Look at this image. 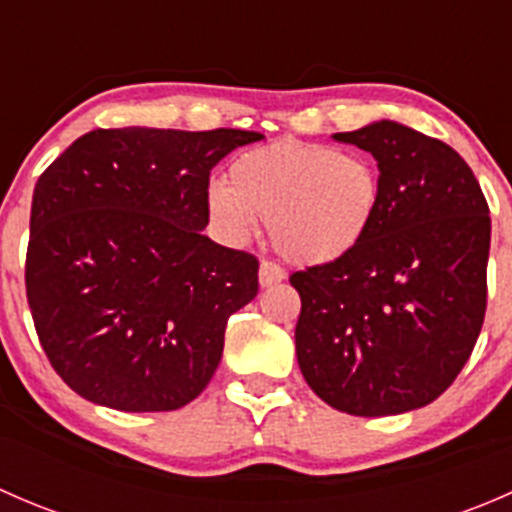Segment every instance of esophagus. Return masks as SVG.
<instances>
[{
	"mask_svg": "<svg viewBox=\"0 0 512 512\" xmlns=\"http://www.w3.org/2000/svg\"><path fill=\"white\" fill-rule=\"evenodd\" d=\"M257 277H260V285L262 287H272V285H277V282L285 280V270H282V267L277 265V262L262 260Z\"/></svg>",
	"mask_w": 512,
	"mask_h": 512,
	"instance_id": "34e87169",
	"label": "esophagus"
}]
</instances>
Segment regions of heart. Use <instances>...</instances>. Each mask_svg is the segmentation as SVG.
Wrapping results in <instances>:
<instances>
[{
  "label": "heart",
  "mask_w": 512,
  "mask_h": 512,
  "mask_svg": "<svg viewBox=\"0 0 512 512\" xmlns=\"http://www.w3.org/2000/svg\"><path fill=\"white\" fill-rule=\"evenodd\" d=\"M208 208L227 235L247 237L255 220H267L280 255L324 265L349 255L371 230L381 173L361 153L285 138L232 160L227 185L210 188Z\"/></svg>",
  "instance_id": "1"
}]
</instances>
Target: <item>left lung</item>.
I'll use <instances>...</instances> for the list:
<instances>
[{"instance_id":"8db88e82","label":"left lung","mask_w":512,"mask_h":512,"mask_svg":"<svg viewBox=\"0 0 512 512\" xmlns=\"http://www.w3.org/2000/svg\"><path fill=\"white\" fill-rule=\"evenodd\" d=\"M337 141L379 163L381 208L349 255L289 277L304 381L332 409L394 416L436 401L478 342L490 215L468 163L443 141L379 121Z\"/></svg>"}]
</instances>
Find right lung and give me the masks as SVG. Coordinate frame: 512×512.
Listing matches in <instances>:
<instances>
[{"instance_id":"right-lung-1","label":"right lung","mask_w":512,"mask_h":512,"mask_svg":"<svg viewBox=\"0 0 512 512\" xmlns=\"http://www.w3.org/2000/svg\"><path fill=\"white\" fill-rule=\"evenodd\" d=\"M262 133L96 128L39 175L24 282L66 386L116 411H175L213 379L255 255L203 235L210 170Z\"/></svg>"}]
</instances>
